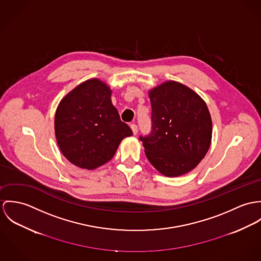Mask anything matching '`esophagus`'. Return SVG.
Returning a JSON list of instances; mask_svg holds the SVG:
<instances>
[{
    "mask_svg": "<svg viewBox=\"0 0 261 261\" xmlns=\"http://www.w3.org/2000/svg\"><path fill=\"white\" fill-rule=\"evenodd\" d=\"M130 127H131V129H132L133 134H134V135H136V134H137V132H138V127H137V125H136V124H131V125H130Z\"/></svg>",
    "mask_w": 261,
    "mask_h": 261,
    "instance_id": "esophagus-1",
    "label": "esophagus"
}]
</instances>
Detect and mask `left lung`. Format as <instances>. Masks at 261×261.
<instances>
[{
    "label": "left lung",
    "instance_id": "8db88e82",
    "mask_svg": "<svg viewBox=\"0 0 261 261\" xmlns=\"http://www.w3.org/2000/svg\"><path fill=\"white\" fill-rule=\"evenodd\" d=\"M152 131L140 136L149 162L167 177L194 169L211 144L212 120L202 98L176 81L149 91Z\"/></svg>",
    "mask_w": 261,
    "mask_h": 261
}]
</instances>
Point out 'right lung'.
I'll return each mask as SVG.
<instances>
[{
	"label": "right lung",
	"mask_w": 261,
	"mask_h": 261,
	"mask_svg": "<svg viewBox=\"0 0 261 261\" xmlns=\"http://www.w3.org/2000/svg\"><path fill=\"white\" fill-rule=\"evenodd\" d=\"M112 90L93 78L59 103L55 135L62 154L75 166L93 170L112 159L125 137L133 134L111 101Z\"/></svg>",
	"instance_id": "1"
}]
</instances>
